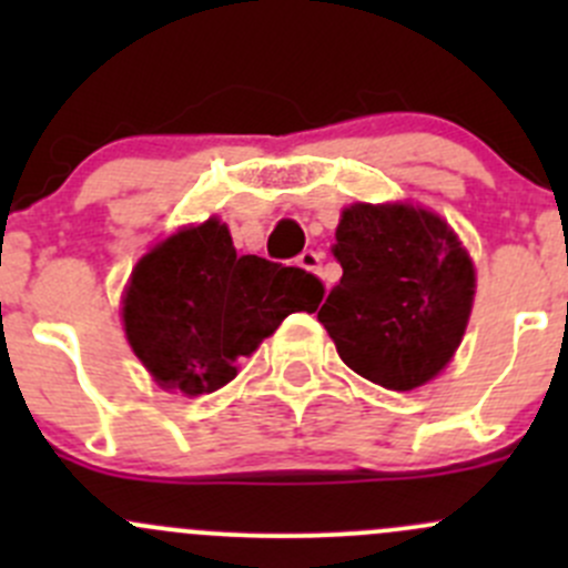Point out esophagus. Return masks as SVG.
<instances>
[{
    "label": "esophagus",
    "instance_id": "1",
    "mask_svg": "<svg viewBox=\"0 0 568 568\" xmlns=\"http://www.w3.org/2000/svg\"><path fill=\"white\" fill-rule=\"evenodd\" d=\"M321 261H324V255L316 250H305L300 255V266L307 268V272H321Z\"/></svg>",
    "mask_w": 568,
    "mask_h": 568
}]
</instances>
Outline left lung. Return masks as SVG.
Listing matches in <instances>:
<instances>
[{"label":"left lung","mask_w":568,"mask_h":568,"mask_svg":"<svg viewBox=\"0 0 568 568\" xmlns=\"http://www.w3.org/2000/svg\"><path fill=\"white\" fill-rule=\"evenodd\" d=\"M332 255L343 277L318 321L354 374L387 390H415L459 348L475 268L448 222L404 203L343 211Z\"/></svg>","instance_id":"8db88e82"}]
</instances>
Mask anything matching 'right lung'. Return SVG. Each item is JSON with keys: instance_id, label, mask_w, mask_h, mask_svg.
<instances>
[{"instance_id": "add662e5", "label": "right lung", "mask_w": 568, "mask_h": 568, "mask_svg": "<svg viewBox=\"0 0 568 568\" xmlns=\"http://www.w3.org/2000/svg\"><path fill=\"white\" fill-rule=\"evenodd\" d=\"M321 296L316 274L236 255L227 225L209 220L142 255L123 296V326L159 385L205 395L236 379L239 359L285 316L316 311Z\"/></svg>"}]
</instances>
